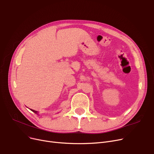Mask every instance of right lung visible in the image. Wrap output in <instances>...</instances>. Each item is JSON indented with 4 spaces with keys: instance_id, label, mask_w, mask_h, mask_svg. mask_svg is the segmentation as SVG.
<instances>
[{
    "instance_id": "right-lung-1",
    "label": "right lung",
    "mask_w": 154,
    "mask_h": 154,
    "mask_svg": "<svg viewBox=\"0 0 154 154\" xmlns=\"http://www.w3.org/2000/svg\"><path fill=\"white\" fill-rule=\"evenodd\" d=\"M32 112H34L35 113V114H37V111H35V110H32V109H30Z\"/></svg>"
}]
</instances>
